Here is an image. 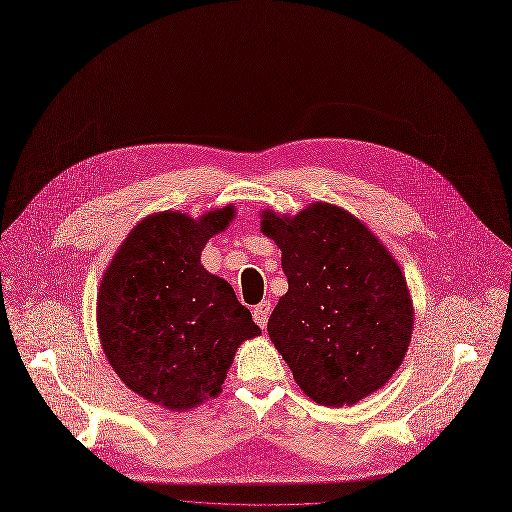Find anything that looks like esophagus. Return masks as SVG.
<instances>
[{
	"mask_svg": "<svg viewBox=\"0 0 512 512\" xmlns=\"http://www.w3.org/2000/svg\"><path fill=\"white\" fill-rule=\"evenodd\" d=\"M269 314H271V302H269V300H263L261 304H257V306L253 308V318H255V322L259 324L261 329H265Z\"/></svg>",
	"mask_w": 512,
	"mask_h": 512,
	"instance_id": "obj_1",
	"label": "esophagus"
}]
</instances>
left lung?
<instances>
[{"label": "left lung", "instance_id": "1", "mask_svg": "<svg viewBox=\"0 0 512 512\" xmlns=\"http://www.w3.org/2000/svg\"><path fill=\"white\" fill-rule=\"evenodd\" d=\"M261 232L282 249L288 277L267 333L302 392L339 408L386 386L414 329L406 277L386 245L329 202L294 216L263 210Z\"/></svg>", "mask_w": 512, "mask_h": 512}]
</instances>
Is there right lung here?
<instances>
[{"instance_id": "right-lung-1", "label": "right lung", "mask_w": 512, "mask_h": 512, "mask_svg": "<svg viewBox=\"0 0 512 512\" xmlns=\"http://www.w3.org/2000/svg\"><path fill=\"white\" fill-rule=\"evenodd\" d=\"M228 204L198 218L149 214L114 253L98 290V335L116 376L173 412L222 392L237 349L261 335L232 286L200 257L235 218Z\"/></svg>"}]
</instances>
